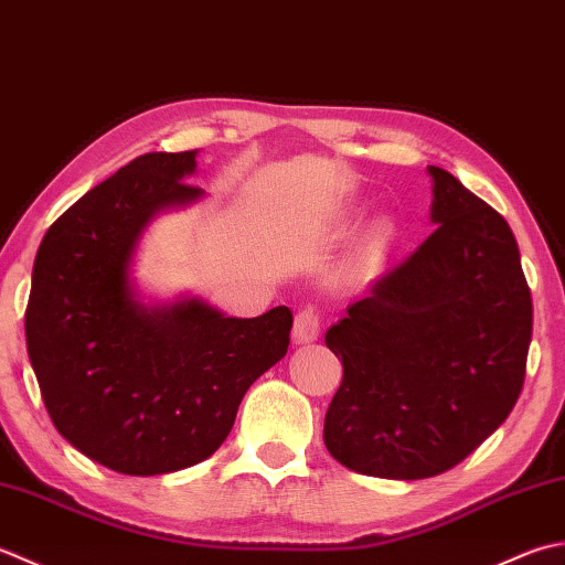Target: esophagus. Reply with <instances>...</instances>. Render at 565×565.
<instances>
[{"mask_svg": "<svg viewBox=\"0 0 565 565\" xmlns=\"http://www.w3.org/2000/svg\"><path fill=\"white\" fill-rule=\"evenodd\" d=\"M319 327H321V321H319V315L315 312V309H312V307L302 309V312H299V315L295 317L292 341L297 343V347H299V343H312V341H317Z\"/></svg>", "mask_w": 565, "mask_h": 565, "instance_id": "34e87169", "label": "esophagus"}]
</instances>
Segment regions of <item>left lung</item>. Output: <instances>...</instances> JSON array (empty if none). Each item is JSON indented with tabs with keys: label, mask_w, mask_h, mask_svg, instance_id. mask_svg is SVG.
Here are the masks:
<instances>
[{
	"label": "left lung",
	"mask_w": 565,
	"mask_h": 565,
	"mask_svg": "<svg viewBox=\"0 0 565 565\" xmlns=\"http://www.w3.org/2000/svg\"><path fill=\"white\" fill-rule=\"evenodd\" d=\"M434 234L327 331L343 365L324 419L355 473L422 480L510 417L532 343V295L510 224L436 166Z\"/></svg>",
	"instance_id": "obj_1"
}]
</instances>
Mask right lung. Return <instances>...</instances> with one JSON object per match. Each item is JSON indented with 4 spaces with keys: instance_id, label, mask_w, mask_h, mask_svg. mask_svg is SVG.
<instances>
[{
    "instance_id": "add662e5",
    "label": "right lung",
    "mask_w": 565,
    "mask_h": 565,
    "mask_svg": "<svg viewBox=\"0 0 565 565\" xmlns=\"http://www.w3.org/2000/svg\"><path fill=\"white\" fill-rule=\"evenodd\" d=\"M198 151L146 153L79 198L43 236L26 349L55 429L124 476L210 458L246 390L290 347L292 312L238 319L202 297L146 302L134 260L153 218L200 202Z\"/></svg>"
}]
</instances>
